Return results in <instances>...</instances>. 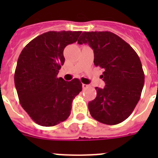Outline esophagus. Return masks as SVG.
Listing matches in <instances>:
<instances>
[{"label": "esophagus", "instance_id": "obj_1", "mask_svg": "<svg viewBox=\"0 0 158 158\" xmlns=\"http://www.w3.org/2000/svg\"><path fill=\"white\" fill-rule=\"evenodd\" d=\"M89 87V85H85V84H82V88H83L84 89H88V88Z\"/></svg>", "mask_w": 158, "mask_h": 158}]
</instances>
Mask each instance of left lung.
<instances>
[{
  "instance_id": "8db88e82",
  "label": "left lung",
  "mask_w": 158,
  "mask_h": 158,
  "mask_svg": "<svg viewBox=\"0 0 158 158\" xmlns=\"http://www.w3.org/2000/svg\"><path fill=\"white\" fill-rule=\"evenodd\" d=\"M79 44L87 43L94 52V65L104 69L105 87H96V97L89 103L92 117L107 125L130 116L140 100L145 81L142 62L131 46L110 31H85Z\"/></svg>"
}]
</instances>
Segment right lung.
Returning a JSON list of instances; mask_svg holds the SVG:
<instances>
[{"instance_id":"1","label":"right lung","mask_w":158,"mask_h":158,"mask_svg":"<svg viewBox=\"0 0 158 158\" xmlns=\"http://www.w3.org/2000/svg\"><path fill=\"white\" fill-rule=\"evenodd\" d=\"M81 31H48L32 40L17 61L14 81L19 103L36 123L53 127L69 116L73 100L82 90L77 78H58L65 62L63 51Z\"/></svg>"}]
</instances>
